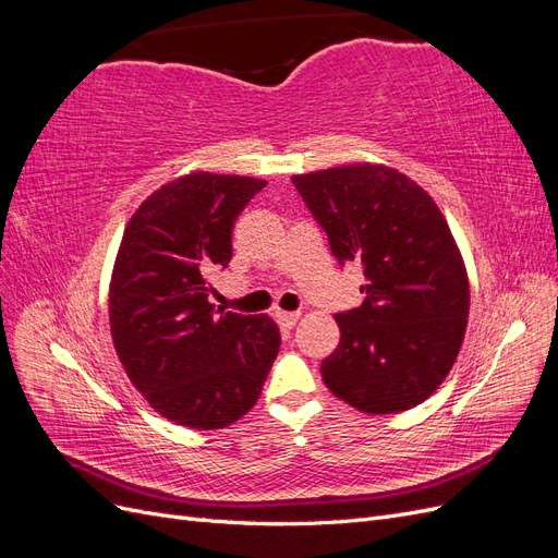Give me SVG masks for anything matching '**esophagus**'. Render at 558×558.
<instances>
[{
  "instance_id": "1",
  "label": "esophagus",
  "mask_w": 558,
  "mask_h": 558,
  "mask_svg": "<svg viewBox=\"0 0 558 558\" xmlns=\"http://www.w3.org/2000/svg\"><path fill=\"white\" fill-rule=\"evenodd\" d=\"M275 316H277V320H279L283 328H293L298 324L300 312H277Z\"/></svg>"
}]
</instances>
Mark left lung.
<instances>
[{"instance_id":"8db88e82","label":"left lung","mask_w":558,"mask_h":558,"mask_svg":"<svg viewBox=\"0 0 558 558\" xmlns=\"http://www.w3.org/2000/svg\"><path fill=\"white\" fill-rule=\"evenodd\" d=\"M293 185L332 256L365 275L363 305L335 314L340 344L320 377L365 414L412 410L449 375L468 326V275L442 211L384 165L295 174Z\"/></svg>"}]
</instances>
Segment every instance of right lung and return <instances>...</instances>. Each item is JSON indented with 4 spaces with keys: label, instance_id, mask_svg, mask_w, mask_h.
Masks as SVG:
<instances>
[{
    "label": "right lung",
    "instance_id": "right-lung-1",
    "mask_svg": "<svg viewBox=\"0 0 558 558\" xmlns=\"http://www.w3.org/2000/svg\"><path fill=\"white\" fill-rule=\"evenodd\" d=\"M267 181L193 172L142 202L123 232L109 320L118 359L150 408L216 430L256 404L281 335L272 318L214 312L207 275L232 258V226Z\"/></svg>",
    "mask_w": 558,
    "mask_h": 558
}]
</instances>
